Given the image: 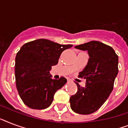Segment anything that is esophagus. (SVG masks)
<instances>
[{"instance_id":"1","label":"esophagus","mask_w":128,"mask_h":128,"mask_svg":"<svg viewBox=\"0 0 128 128\" xmlns=\"http://www.w3.org/2000/svg\"><path fill=\"white\" fill-rule=\"evenodd\" d=\"M67 82H68V83H69V82H72V80H70V78H68V79H67Z\"/></svg>"}]
</instances>
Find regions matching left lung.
<instances>
[{"label": "left lung", "instance_id": "left-lung-1", "mask_svg": "<svg viewBox=\"0 0 128 128\" xmlns=\"http://www.w3.org/2000/svg\"><path fill=\"white\" fill-rule=\"evenodd\" d=\"M75 48L88 50L90 58L78 75L86 80V86L81 87L76 82L78 91L70 97V107L76 113L88 115L97 111L111 94L118 73V56L111 46L98 41Z\"/></svg>", "mask_w": 128, "mask_h": 128}]
</instances>
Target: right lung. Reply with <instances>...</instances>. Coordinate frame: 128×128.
Returning a JSON list of instances; mask_svg holds the SVG:
<instances>
[{"label":"right lung","instance_id":"obj_1","mask_svg":"<svg viewBox=\"0 0 128 128\" xmlns=\"http://www.w3.org/2000/svg\"><path fill=\"white\" fill-rule=\"evenodd\" d=\"M72 46L38 39L21 47L15 58V78L17 90L25 105L36 110L50 106L54 94L67 80L64 77L52 79L49 71L58 64L61 53Z\"/></svg>","mask_w":128,"mask_h":128}]
</instances>
